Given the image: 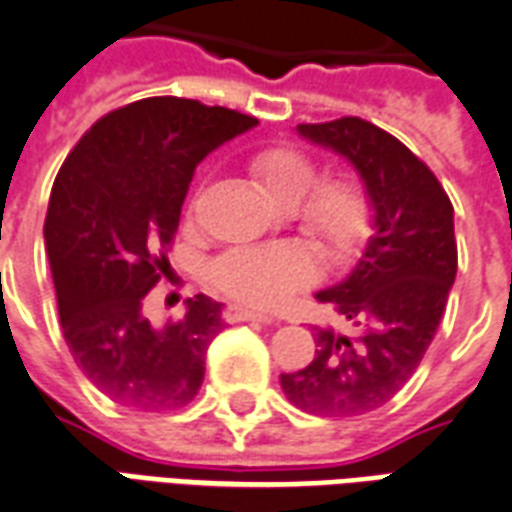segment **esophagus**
Instances as JSON below:
<instances>
[{"mask_svg":"<svg viewBox=\"0 0 512 512\" xmlns=\"http://www.w3.org/2000/svg\"><path fill=\"white\" fill-rule=\"evenodd\" d=\"M225 323H274V317H268L263 312H255V309H246L241 304H230L222 312Z\"/></svg>","mask_w":512,"mask_h":512,"instance_id":"1","label":"esophagus"}]
</instances>
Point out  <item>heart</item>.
<instances>
[{
  "label": "heart",
  "mask_w": 512,
  "mask_h": 512,
  "mask_svg": "<svg viewBox=\"0 0 512 512\" xmlns=\"http://www.w3.org/2000/svg\"><path fill=\"white\" fill-rule=\"evenodd\" d=\"M249 173L274 206L287 208L298 230L328 260H344L369 233V200L347 176L317 181V165L293 146H271L252 154ZM312 257L295 244L241 246L211 268L214 285L249 306H274L306 285Z\"/></svg>",
  "instance_id": "1"
}]
</instances>
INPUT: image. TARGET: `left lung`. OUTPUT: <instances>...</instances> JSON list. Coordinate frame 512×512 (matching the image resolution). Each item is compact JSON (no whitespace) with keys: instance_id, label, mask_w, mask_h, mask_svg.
Masks as SVG:
<instances>
[{"instance_id":"left-lung-1","label":"left lung","mask_w":512,"mask_h":512,"mask_svg":"<svg viewBox=\"0 0 512 512\" xmlns=\"http://www.w3.org/2000/svg\"><path fill=\"white\" fill-rule=\"evenodd\" d=\"M295 132L344 157L361 176L372 236L342 282L314 293L358 333L314 328L312 363L279 382L298 410L366 415L404 388L437 333L458 268L453 206L437 176L369 121L344 116L298 124Z\"/></svg>"}]
</instances>
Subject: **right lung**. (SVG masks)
<instances>
[{"label": "right lung", "instance_id": "add662e5", "mask_svg": "<svg viewBox=\"0 0 512 512\" xmlns=\"http://www.w3.org/2000/svg\"><path fill=\"white\" fill-rule=\"evenodd\" d=\"M255 116L181 97H149L102 116L64 160L45 217L64 342L94 388L124 407L176 410L195 399L222 304L195 295L157 328L143 298L168 271L200 162Z\"/></svg>", "mask_w": 512, "mask_h": 512}]
</instances>
